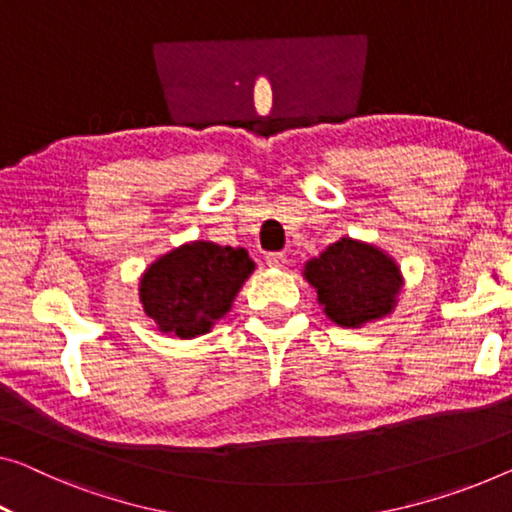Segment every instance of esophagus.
<instances>
[{
  "label": "esophagus",
  "mask_w": 512,
  "mask_h": 512,
  "mask_svg": "<svg viewBox=\"0 0 512 512\" xmlns=\"http://www.w3.org/2000/svg\"><path fill=\"white\" fill-rule=\"evenodd\" d=\"M266 264H269L271 269H282V266L287 264V255L285 253H269L266 255Z\"/></svg>",
  "instance_id": "obj_1"
}]
</instances>
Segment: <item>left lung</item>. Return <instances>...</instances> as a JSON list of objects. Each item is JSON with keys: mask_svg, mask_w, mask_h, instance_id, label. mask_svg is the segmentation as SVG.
Here are the masks:
<instances>
[{"mask_svg": "<svg viewBox=\"0 0 512 512\" xmlns=\"http://www.w3.org/2000/svg\"><path fill=\"white\" fill-rule=\"evenodd\" d=\"M324 315L342 329H361L391 315L404 276L393 255L375 243L342 236L303 266Z\"/></svg>", "mask_w": 512, "mask_h": 512, "instance_id": "8db88e82", "label": "left lung"}]
</instances>
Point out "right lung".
I'll use <instances>...</instances> for the list:
<instances>
[{"label": "right lung", "mask_w": 512, "mask_h": 512, "mask_svg": "<svg viewBox=\"0 0 512 512\" xmlns=\"http://www.w3.org/2000/svg\"><path fill=\"white\" fill-rule=\"evenodd\" d=\"M246 248L188 241L154 259L140 276V303L156 329L179 340L209 333L253 276Z\"/></svg>", "instance_id": "obj_1"}]
</instances>
